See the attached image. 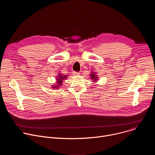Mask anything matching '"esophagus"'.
I'll return each mask as SVG.
<instances>
[{"label":"esophagus","instance_id":"34e87169","mask_svg":"<svg viewBox=\"0 0 155 155\" xmlns=\"http://www.w3.org/2000/svg\"><path fill=\"white\" fill-rule=\"evenodd\" d=\"M73 75H80V72H73Z\"/></svg>","mask_w":155,"mask_h":155}]
</instances>
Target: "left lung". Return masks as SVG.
Returning a JSON list of instances; mask_svg holds the SVG:
<instances>
[{
	"mask_svg": "<svg viewBox=\"0 0 155 155\" xmlns=\"http://www.w3.org/2000/svg\"><path fill=\"white\" fill-rule=\"evenodd\" d=\"M91 75V78L93 79V80H94V81H96L97 80V77L95 75L96 74H90Z\"/></svg>",
	"mask_w": 155,
	"mask_h": 155,
	"instance_id": "1",
	"label": "left lung"
}]
</instances>
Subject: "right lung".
<instances>
[{
	"label": "right lung",
	"mask_w": 155,
	"mask_h": 155,
	"mask_svg": "<svg viewBox=\"0 0 155 155\" xmlns=\"http://www.w3.org/2000/svg\"><path fill=\"white\" fill-rule=\"evenodd\" d=\"M56 80H58L57 81V83H58V85L56 86H53V87H59L60 86L62 85V80L65 78H67V75H62L61 74L60 75H58V77H56Z\"/></svg>",
	"instance_id": "obj_1"
}]
</instances>
